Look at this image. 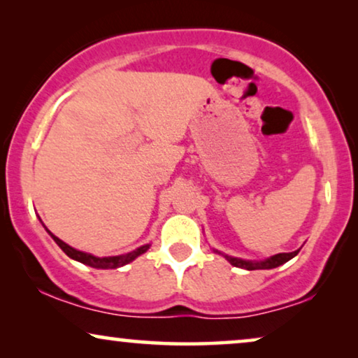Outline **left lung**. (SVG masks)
I'll return each instance as SVG.
<instances>
[{
    "instance_id": "left-lung-1",
    "label": "left lung",
    "mask_w": 358,
    "mask_h": 358,
    "mask_svg": "<svg viewBox=\"0 0 358 358\" xmlns=\"http://www.w3.org/2000/svg\"><path fill=\"white\" fill-rule=\"evenodd\" d=\"M298 252H300V249H298V251H293V252H280V254H275V256L268 257V259H266V261H261V262L243 261V259L229 257V256H224V257H227V261L234 267L248 268V271H257V268H273V267L282 266V264L290 261L292 257H295Z\"/></svg>"
}]
</instances>
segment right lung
Instances as JSON below:
<instances>
[{"label": "right lung", "instance_id": "add662e5", "mask_svg": "<svg viewBox=\"0 0 358 358\" xmlns=\"http://www.w3.org/2000/svg\"><path fill=\"white\" fill-rule=\"evenodd\" d=\"M48 231V229H47ZM50 233V231H48ZM50 236L53 238V241H55L58 246L62 248V251L66 254L68 257L75 259V261L81 262V264H86V266H91L94 268H117V267H122L125 266V264H129L134 261L140 256V254H143L148 251L150 244H145V246H141L138 249H135V251H131L129 254H124V256H114V257H96V256H91V254H86L83 251H78V249L68 246L66 243H63L62 239H58L55 234L50 233Z\"/></svg>", "mask_w": 358, "mask_h": 358}]
</instances>
